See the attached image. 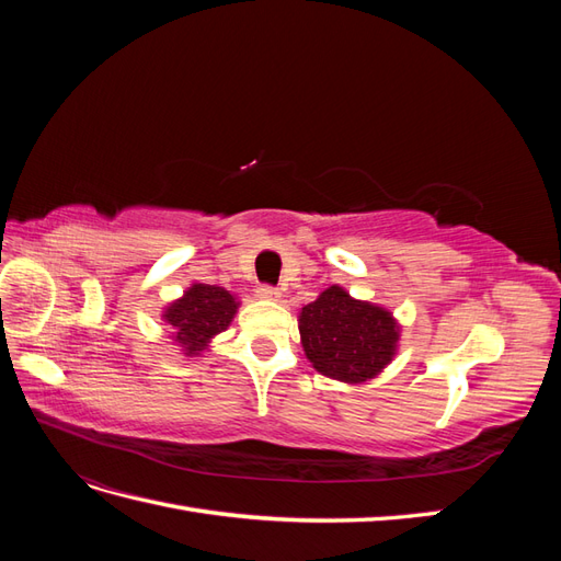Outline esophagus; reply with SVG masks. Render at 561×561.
<instances>
[{"label": "esophagus", "instance_id": "1", "mask_svg": "<svg viewBox=\"0 0 561 561\" xmlns=\"http://www.w3.org/2000/svg\"><path fill=\"white\" fill-rule=\"evenodd\" d=\"M257 297H260V299H278V297H280V293H278V287L262 285L260 290H257Z\"/></svg>", "mask_w": 561, "mask_h": 561}]
</instances>
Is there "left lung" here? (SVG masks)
Returning a JSON list of instances; mask_svg holds the SVG:
<instances>
[{
	"mask_svg": "<svg viewBox=\"0 0 561 561\" xmlns=\"http://www.w3.org/2000/svg\"><path fill=\"white\" fill-rule=\"evenodd\" d=\"M299 334L320 375L363 383L393 360L400 325L388 309L353 299L344 287L332 285L301 309Z\"/></svg>",
	"mask_w": 561,
	"mask_h": 561,
	"instance_id": "8db88e82",
	"label": "left lung"
}]
</instances>
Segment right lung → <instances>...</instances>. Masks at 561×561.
Instances as JSON below:
<instances>
[{
    "label": "right lung",
    "instance_id": "add662e5",
    "mask_svg": "<svg viewBox=\"0 0 561 561\" xmlns=\"http://www.w3.org/2000/svg\"><path fill=\"white\" fill-rule=\"evenodd\" d=\"M236 309L239 301L225 287L194 283L180 299L168 304L163 320L173 330L175 346L186 358H196L208 348L215 334L231 325Z\"/></svg>",
    "mask_w": 561,
    "mask_h": 561
}]
</instances>
